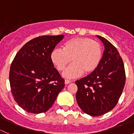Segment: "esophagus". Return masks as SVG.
Returning a JSON list of instances; mask_svg holds the SVG:
<instances>
[{"label": "esophagus", "mask_w": 134, "mask_h": 134, "mask_svg": "<svg viewBox=\"0 0 134 134\" xmlns=\"http://www.w3.org/2000/svg\"><path fill=\"white\" fill-rule=\"evenodd\" d=\"M71 82H72V81L69 80H65V84H68V83H71Z\"/></svg>", "instance_id": "esophagus-1"}]
</instances>
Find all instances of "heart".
Returning <instances> with one entry per match:
<instances>
[{
  "label": "heart",
  "instance_id": "heart-1",
  "mask_svg": "<svg viewBox=\"0 0 134 134\" xmlns=\"http://www.w3.org/2000/svg\"><path fill=\"white\" fill-rule=\"evenodd\" d=\"M50 58L58 71H63L72 61V64L63 72V76L74 78L97 70L102 58V48L100 43L90 38L75 37L63 44V50L54 49Z\"/></svg>",
  "mask_w": 134,
  "mask_h": 134
}]
</instances>
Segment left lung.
Listing matches in <instances>:
<instances>
[{
    "mask_svg": "<svg viewBox=\"0 0 134 134\" xmlns=\"http://www.w3.org/2000/svg\"><path fill=\"white\" fill-rule=\"evenodd\" d=\"M103 43L102 60L94 72L76 81L77 102L84 113L99 116L117 105L125 87V66L117 48L106 39L97 36Z\"/></svg>",
    "mask_w": 134,
    "mask_h": 134,
    "instance_id": "8db88e82",
    "label": "left lung"
}]
</instances>
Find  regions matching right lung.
Listing matches in <instances>:
<instances>
[{"label":"right lung","instance_id":"obj_1","mask_svg":"<svg viewBox=\"0 0 134 134\" xmlns=\"http://www.w3.org/2000/svg\"><path fill=\"white\" fill-rule=\"evenodd\" d=\"M64 37L43 36L26 43L15 56L9 71L11 91L19 106L32 113L46 112L65 86L50 58Z\"/></svg>","mask_w":134,"mask_h":134}]
</instances>
